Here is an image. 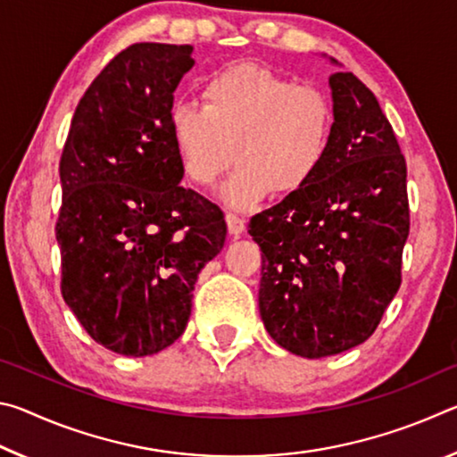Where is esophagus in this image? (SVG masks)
<instances>
[{"mask_svg":"<svg viewBox=\"0 0 457 457\" xmlns=\"http://www.w3.org/2000/svg\"><path fill=\"white\" fill-rule=\"evenodd\" d=\"M226 221H228V229H229V234H234V236H239L242 234V231L245 229V220L242 218V215H237V213H228L226 215Z\"/></svg>","mask_w":457,"mask_h":457,"instance_id":"esophagus-1","label":"esophagus"}]
</instances>
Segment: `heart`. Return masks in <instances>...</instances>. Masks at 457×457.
Returning a JSON list of instances; mask_svg holds the SVG:
<instances>
[{
	"label": "heart",
	"instance_id": "1",
	"mask_svg": "<svg viewBox=\"0 0 457 457\" xmlns=\"http://www.w3.org/2000/svg\"><path fill=\"white\" fill-rule=\"evenodd\" d=\"M335 112L324 92L256 64L213 72L201 104L177 100L169 108V137L185 175L210 187L237 159L221 191L234 207L260 204L270 191L304 189L327 159Z\"/></svg>",
	"mask_w": 457,
	"mask_h": 457
}]
</instances>
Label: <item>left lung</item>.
Returning <instances> with one entry per match:
<instances>
[{"label":"left lung","mask_w":457,"mask_h":457,"mask_svg":"<svg viewBox=\"0 0 457 457\" xmlns=\"http://www.w3.org/2000/svg\"><path fill=\"white\" fill-rule=\"evenodd\" d=\"M328 84L335 129L320 171L247 226L262 250L264 327L306 359L373 335L401 286L409 236L407 165L391 122L353 72Z\"/></svg>","instance_id":"left-lung-1"}]
</instances>
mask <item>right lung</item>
Returning a JSON list of instances; mask_svg holds the SVG:
<instances>
[{
    "instance_id": "right-lung-1",
    "label": "right lung",
    "mask_w": 457,
    "mask_h": 457,
    "mask_svg": "<svg viewBox=\"0 0 457 457\" xmlns=\"http://www.w3.org/2000/svg\"><path fill=\"white\" fill-rule=\"evenodd\" d=\"M193 46L141 42L103 68L60 157L62 298L108 351L146 357L183 335L193 286L226 242L223 212L181 187L169 108Z\"/></svg>"
}]
</instances>
